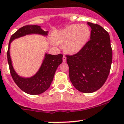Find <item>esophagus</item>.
I'll return each instance as SVG.
<instances>
[{"instance_id":"1","label":"esophagus","mask_w":124,"mask_h":124,"mask_svg":"<svg viewBox=\"0 0 124 124\" xmlns=\"http://www.w3.org/2000/svg\"><path fill=\"white\" fill-rule=\"evenodd\" d=\"M62 60H63V62H66V57H65V55L63 56V58H62Z\"/></svg>"}]
</instances>
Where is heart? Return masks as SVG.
<instances>
[{
  "instance_id": "obj_1",
  "label": "heart",
  "mask_w": 124,
  "mask_h": 124,
  "mask_svg": "<svg viewBox=\"0 0 124 124\" xmlns=\"http://www.w3.org/2000/svg\"><path fill=\"white\" fill-rule=\"evenodd\" d=\"M90 36V30L86 24H71L55 32L53 43H62L64 51L76 54L85 46Z\"/></svg>"
}]
</instances>
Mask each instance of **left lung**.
<instances>
[{"mask_svg":"<svg viewBox=\"0 0 124 124\" xmlns=\"http://www.w3.org/2000/svg\"><path fill=\"white\" fill-rule=\"evenodd\" d=\"M87 24L91 28L90 40L78 54L66 57L74 87L80 92L90 93L99 89L107 79L112 50L108 33L100 25Z\"/></svg>","mask_w":124,"mask_h":124,"instance_id":"left-lung-1","label":"left lung"}]
</instances>
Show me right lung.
<instances>
[{"label":"right lung","instance_id":"1","mask_svg":"<svg viewBox=\"0 0 124 124\" xmlns=\"http://www.w3.org/2000/svg\"><path fill=\"white\" fill-rule=\"evenodd\" d=\"M48 31H45L41 27L38 25H27L19 29L17 31L11 36L7 51V61L9 65L10 72L12 78L19 88L27 94L31 95L40 94L46 91L50 86L54 79L57 67L62 62V54L51 55L45 54L39 69L35 74L31 77L25 78L19 76L16 72L10 55L11 43L14 39L30 35H39L47 37Z\"/></svg>","mask_w":124,"mask_h":124}]
</instances>
